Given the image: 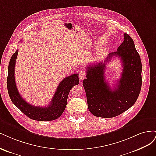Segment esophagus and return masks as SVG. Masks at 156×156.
<instances>
[{
	"mask_svg": "<svg viewBox=\"0 0 156 156\" xmlns=\"http://www.w3.org/2000/svg\"><path fill=\"white\" fill-rule=\"evenodd\" d=\"M85 76H86V73H85L84 71H80L79 73V79L80 80H83Z\"/></svg>",
	"mask_w": 156,
	"mask_h": 156,
	"instance_id": "esophagus-1",
	"label": "esophagus"
}]
</instances>
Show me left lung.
Here are the masks:
<instances>
[{"instance_id":"1","label":"left lung","mask_w":156,"mask_h":156,"mask_svg":"<svg viewBox=\"0 0 156 156\" xmlns=\"http://www.w3.org/2000/svg\"><path fill=\"white\" fill-rule=\"evenodd\" d=\"M124 41L116 52L109 53L104 62L87 67L83 85L86 93L88 109L93 115L102 118L117 117L136 102L142 85V63L132 38L124 34ZM113 56L119 57L123 63L122 77L113 90L105 82V65ZM117 85V84H116Z\"/></svg>"}]
</instances>
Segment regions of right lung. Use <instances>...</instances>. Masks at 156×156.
Masks as SVG:
<instances>
[{
	"label": "right lung",
	"instance_id": "1",
	"mask_svg": "<svg viewBox=\"0 0 156 156\" xmlns=\"http://www.w3.org/2000/svg\"><path fill=\"white\" fill-rule=\"evenodd\" d=\"M17 54L18 50L12 55L8 65L7 87L9 96L12 102L25 115L31 119L41 121H48L57 119L61 116L66 108L70 90L74 85L79 83L78 74L70 75L60 82L51 100V102L48 106H34L25 101L22 98L16 86L14 75Z\"/></svg>",
	"mask_w": 156,
	"mask_h": 156
}]
</instances>
